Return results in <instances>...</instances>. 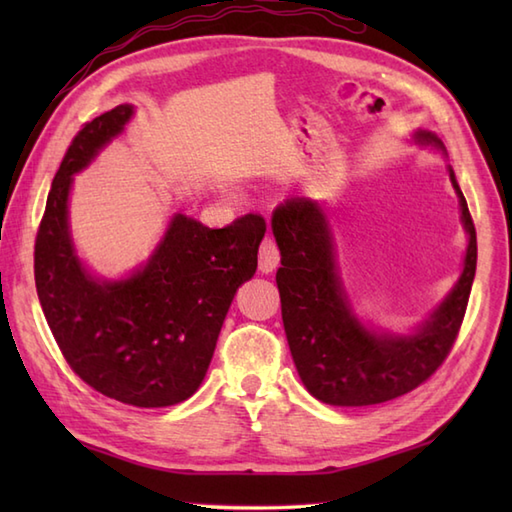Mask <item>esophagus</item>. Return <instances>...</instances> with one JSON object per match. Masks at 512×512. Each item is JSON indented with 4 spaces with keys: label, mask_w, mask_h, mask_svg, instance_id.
Returning a JSON list of instances; mask_svg holds the SVG:
<instances>
[{
    "label": "esophagus",
    "mask_w": 512,
    "mask_h": 512,
    "mask_svg": "<svg viewBox=\"0 0 512 512\" xmlns=\"http://www.w3.org/2000/svg\"><path fill=\"white\" fill-rule=\"evenodd\" d=\"M279 264V248L273 237H264L262 246H259V270L262 273H273Z\"/></svg>",
    "instance_id": "1"
}]
</instances>
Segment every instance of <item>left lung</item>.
I'll return each instance as SVG.
<instances>
[{
    "instance_id": "8db88e82",
    "label": "left lung",
    "mask_w": 512,
    "mask_h": 512,
    "mask_svg": "<svg viewBox=\"0 0 512 512\" xmlns=\"http://www.w3.org/2000/svg\"><path fill=\"white\" fill-rule=\"evenodd\" d=\"M416 138L442 147L429 132H418ZM449 173L460 198L469 248L460 281L413 336L374 334L358 323L341 286L330 226L319 202L292 195L275 209L281 319L292 361L314 398L339 407L378 405L427 383L447 361L469 306L477 264L473 217L453 169Z\"/></svg>"
}]
</instances>
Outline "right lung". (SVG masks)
Wrapping results in <instances>:
<instances>
[{"mask_svg": "<svg viewBox=\"0 0 512 512\" xmlns=\"http://www.w3.org/2000/svg\"><path fill=\"white\" fill-rule=\"evenodd\" d=\"M132 107L85 123L52 180L35 239V284L50 332L72 372L134 407L187 400L206 376L237 288L255 275L266 220L257 213L209 228L176 215L149 264L123 281H94L68 233L72 173L121 132Z\"/></svg>", "mask_w": 512, "mask_h": 512, "instance_id": "add662e5", "label": "right lung"}]
</instances>
